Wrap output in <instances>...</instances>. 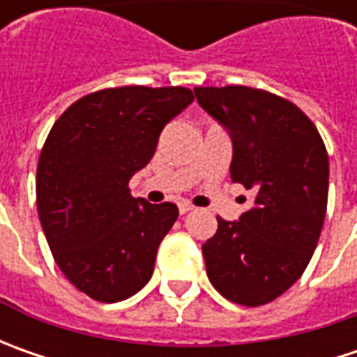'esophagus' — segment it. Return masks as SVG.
Returning <instances> with one entry per match:
<instances>
[{"label": "esophagus", "mask_w": 357, "mask_h": 357, "mask_svg": "<svg viewBox=\"0 0 357 357\" xmlns=\"http://www.w3.org/2000/svg\"><path fill=\"white\" fill-rule=\"evenodd\" d=\"M192 208H195V206H192L190 202H181V204H178V213H181V214L190 213Z\"/></svg>", "instance_id": "esophagus-1"}]
</instances>
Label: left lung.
Returning a JSON list of instances; mask_svg holds the SVG:
<instances>
[{
	"mask_svg": "<svg viewBox=\"0 0 357 357\" xmlns=\"http://www.w3.org/2000/svg\"><path fill=\"white\" fill-rule=\"evenodd\" d=\"M199 105L230 135V178L254 192L238 220L216 218L202 244L208 280L220 294L262 306L308 266L328 204V153L294 103L252 87H197Z\"/></svg>",
	"mask_w": 357,
	"mask_h": 357,
	"instance_id": "1",
	"label": "left lung"
}]
</instances>
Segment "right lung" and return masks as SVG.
<instances>
[{"instance_id": "obj_1", "label": "right lung", "mask_w": 357, "mask_h": 357, "mask_svg": "<svg viewBox=\"0 0 357 357\" xmlns=\"http://www.w3.org/2000/svg\"><path fill=\"white\" fill-rule=\"evenodd\" d=\"M192 99L185 87L97 91L49 132L37 165V213L57 266L93 300L121 302L153 276L178 208L132 199L129 181Z\"/></svg>"}]
</instances>
